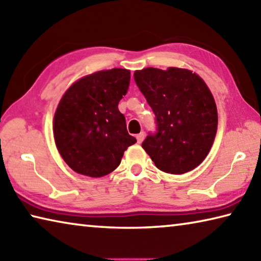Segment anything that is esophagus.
<instances>
[{"label":"esophagus","mask_w":261,"mask_h":261,"mask_svg":"<svg viewBox=\"0 0 261 261\" xmlns=\"http://www.w3.org/2000/svg\"><path fill=\"white\" fill-rule=\"evenodd\" d=\"M136 138H137V141H138L139 144L143 143V140L145 138V132H140V134H138V135L136 136Z\"/></svg>","instance_id":"1"}]
</instances>
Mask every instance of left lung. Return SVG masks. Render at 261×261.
Segmentation results:
<instances>
[{
	"label": "left lung",
	"instance_id": "1",
	"mask_svg": "<svg viewBox=\"0 0 261 261\" xmlns=\"http://www.w3.org/2000/svg\"><path fill=\"white\" fill-rule=\"evenodd\" d=\"M135 81L156 117L158 132L141 144L159 169L184 174L205 160L218 130L211 90L191 70H136Z\"/></svg>",
	"mask_w": 261,
	"mask_h": 261
}]
</instances>
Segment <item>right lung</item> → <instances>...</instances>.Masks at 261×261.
Listing matches in <instances>:
<instances>
[{"label": "right lung", "mask_w": 261, "mask_h": 261, "mask_svg": "<svg viewBox=\"0 0 261 261\" xmlns=\"http://www.w3.org/2000/svg\"><path fill=\"white\" fill-rule=\"evenodd\" d=\"M130 85V70L114 68L87 74L62 96L53 120L57 151L73 171L102 177L137 143L127 134L118 102Z\"/></svg>", "instance_id": "right-lung-1"}]
</instances>
